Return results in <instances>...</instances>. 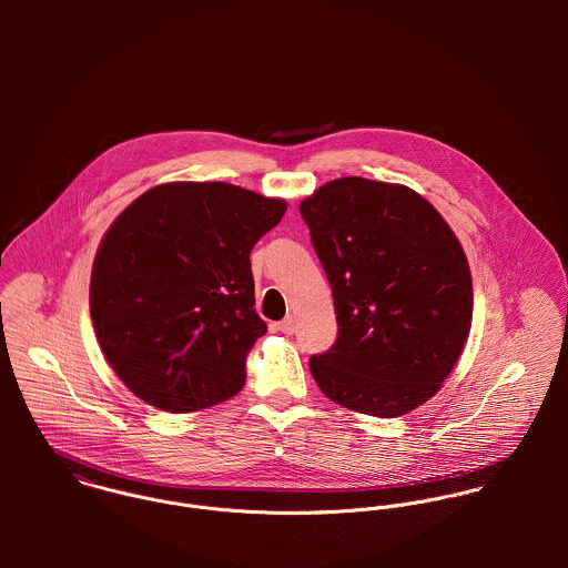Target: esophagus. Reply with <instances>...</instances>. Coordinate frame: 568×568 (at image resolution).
<instances>
[{"label":"esophagus","instance_id":"obj_1","mask_svg":"<svg viewBox=\"0 0 568 568\" xmlns=\"http://www.w3.org/2000/svg\"><path fill=\"white\" fill-rule=\"evenodd\" d=\"M277 329H280V332H284V334H293V332L297 329V320H295L293 315H288L284 322H280V324H277Z\"/></svg>","mask_w":568,"mask_h":568}]
</instances>
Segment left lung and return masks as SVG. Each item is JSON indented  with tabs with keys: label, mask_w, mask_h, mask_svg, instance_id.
Instances as JSON below:
<instances>
[{
	"label": "left lung",
	"mask_w": 568,
	"mask_h": 568,
	"mask_svg": "<svg viewBox=\"0 0 568 568\" xmlns=\"http://www.w3.org/2000/svg\"><path fill=\"white\" fill-rule=\"evenodd\" d=\"M332 286L336 343L311 374L336 405L398 417L430 400L473 325V275L442 214L400 183L343 176L300 205Z\"/></svg>",
	"instance_id": "8db88e82"
}]
</instances>
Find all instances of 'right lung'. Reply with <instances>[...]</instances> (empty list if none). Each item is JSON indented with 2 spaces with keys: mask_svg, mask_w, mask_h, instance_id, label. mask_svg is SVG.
<instances>
[{
  "mask_svg": "<svg viewBox=\"0 0 568 568\" xmlns=\"http://www.w3.org/2000/svg\"><path fill=\"white\" fill-rule=\"evenodd\" d=\"M284 199L223 181H172L140 194L93 257L89 313L118 378L146 405L192 413L244 387L266 332L248 253Z\"/></svg>",
  "mask_w": 568,
  "mask_h": 568,
  "instance_id": "add662e5",
  "label": "right lung"
}]
</instances>
